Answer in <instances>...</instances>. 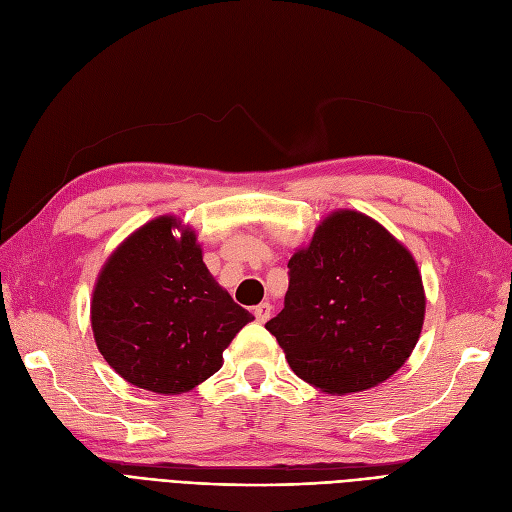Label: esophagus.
<instances>
[{"label": "esophagus", "instance_id": "1", "mask_svg": "<svg viewBox=\"0 0 512 512\" xmlns=\"http://www.w3.org/2000/svg\"><path fill=\"white\" fill-rule=\"evenodd\" d=\"M271 303H260L254 307V316L258 322H267L271 318Z\"/></svg>", "mask_w": 512, "mask_h": 512}]
</instances>
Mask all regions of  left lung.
I'll use <instances>...</instances> for the list:
<instances>
[{
    "label": "left lung",
    "instance_id": "8db88e82",
    "mask_svg": "<svg viewBox=\"0 0 512 512\" xmlns=\"http://www.w3.org/2000/svg\"><path fill=\"white\" fill-rule=\"evenodd\" d=\"M288 269L284 309L265 327L301 380L331 395L359 393L408 361L425 290L412 254L382 224L333 211Z\"/></svg>",
    "mask_w": 512,
    "mask_h": 512
}]
</instances>
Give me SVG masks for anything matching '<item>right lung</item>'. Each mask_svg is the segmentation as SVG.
Here are the masks:
<instances>
[{
	"instance_id": "right-lung-1",
	"label": "right lung",
	"mask_w": 512,
	"mask_h": 512,
	"mask_svg": "<svg viewBox=\"0 0 512 512\" xmlns=\"http://www.w3.org/2000/svg\"><path fill=\"white\" fill-rule=\"evenodd\" d=\"M173 215L147 222L108 256L91 299V329L117 374L151 393L192 391L254 316L203 262L196 232Z\"/></svg>"
}]
</instances>
